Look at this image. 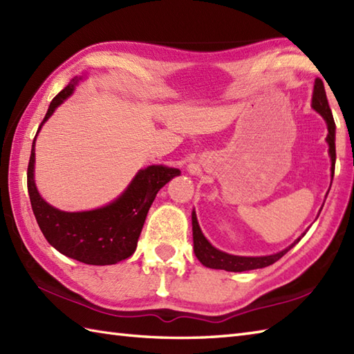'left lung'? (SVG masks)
Masks as SVG:
<instances>
[{"mask_svg": "<svg viewBox=\"0 0 354 354\" xmlns=\"http://www.w3.org/2000/svg\"><path fill=\"white\" fill-rule=\"evenodd\" d=\"M312 108L317 111L327 123L328 133H327L326 141L328 145L330 161H332V167H330V171H332V178H333L335 162H336V147H335L336 124L333 120L332 109H330V106H328L324 84H322L321 79L315 80L313 95H312ZM192 225H193V250H194V255H196L198 260L207 268L223 269V270H228V272H243V270H252V269H260V268H266L269 265H274L277 260H280L283 255L289 250H292V248L295 246L299 240H301V237L306 234L304 232V234L301 237H298L290 246H288L286 250L277 252V254L261 255V257H242V255H232L228 252H223L209 243L199 227L196 212H194V209L192 212Z\"/></svg>", "mask_w": 354, "mask_h": 354, "instance_id": "obj_1", "label": "left lung"}]
</instances>
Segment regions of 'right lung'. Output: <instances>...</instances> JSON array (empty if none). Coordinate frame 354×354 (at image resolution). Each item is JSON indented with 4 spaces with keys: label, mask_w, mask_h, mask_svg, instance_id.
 <instances>
[{
    "label": "right lung",
    "mask_w": 354,
    "mask_h": 354,
    "mask_svg": "<svg viewBox=\"0 0 354 354\" xmlns=\"http://www.w3.org/2000/svg\"><path fill=\"white\" fill-rule=\"evenodd\" d=\"M74 77L55 99L51 100L42 124L53 115L57 106L74 93L79 80ZM27 169V189L30 202L44 237L56 250L85 265H115L137 250L138 237L145 225L149 208L156 193L170 179L181 175V170L167 165H149L138 170L131 184L120 196L108 205L89 212H62L45 202L35 184V141Z\"/></svg>",
    "instance_id": "add662e5"
}]
</instances>
